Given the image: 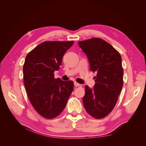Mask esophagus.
Listing matches in <instances>:
<instances>
[{
  "mask_svg": "<svg viewBox=\"0 0 146 146\" xmlns=\"http://www.w3.org/2000/svg\"><path fill=\"white\" fill-rule=\"evenodd\" d=\"M74 85L75 86H78V87H82V85H81V84L80 83H78L77 82H74Z\"/></svg>",
  "mask_w": 146,
  "mask_h": 146,
  "instance_id": "1",
  "label": "esophagus"
}]
</instances>
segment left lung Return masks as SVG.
Returning a JSON list of instances; mask_svg holds the SVG:
<instances>
[{"label": "left lung", "mask_w": 146, "mask_h": 146, "mask_svg": "<svg viewBox=\"0 0 146 146\" xmlns=\"http://www.w3.org/2000/svg\"><path fill=\"white\" fill-rule=\"evenodd\" d=\"M78 44L87 56L90 70L97 72L94 88L85 87L84 107L92 117H105L115 107L123 86L121 56L111 44L100 38H91Z\"/></svg>", "instance_id": "left-lung-1"}]
</instances>
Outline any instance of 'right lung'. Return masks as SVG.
I'll use <instances>...</instances> for the list:
<instances>
[{"label": "right lung", "mask_w": 146, "mask_h": 146, "mask_svg": "<svg viewBox=\"0 0 146 146\" xmlns=\"http://www.w3.org/2000/svg\"><path fill=\"white\" fill-rule=\"evenodd\" d=\"M74 41H45L26 56L23 66L24 82L34 109L42 117L52 119L64 109L73 91L72 81L54 78L65 52Z\"/></svg>", "instance_id": "add662e5"}]
</instances>
